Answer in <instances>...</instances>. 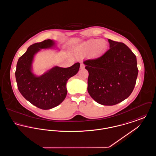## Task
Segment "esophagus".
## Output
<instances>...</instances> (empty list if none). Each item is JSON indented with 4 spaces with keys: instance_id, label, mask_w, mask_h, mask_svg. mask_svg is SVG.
I'll list each match as a JSON object with an SVG mask.
<instances>
[{
    "instance_id": "esophagus-1",
    "label": "esophagus",
    "mask_w": 156,
    "mask_h": 156,
    "mask_svg": "<svg viewBox=\"0 0 156 156\" xmlns=\"http://www.w3.org/2000/svg\"><path fill=\"white\" fill-rule=\"evenodd\" d=\"M84 68H85V65H84V64L81 63V65H80V68H81V69H83Z\"/></svg>"
}]
</instances>
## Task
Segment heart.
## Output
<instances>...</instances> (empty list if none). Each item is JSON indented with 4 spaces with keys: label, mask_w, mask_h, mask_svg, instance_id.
<instances>
[{
    "label": "heart",
    "mask_w": 156,
    "mask_h": 156,
    "mask_svg": "<svg viewBox=\"0 0 156 156\" xmlns=\"http://www.w3.org/2000/svg\"><path fill=\"white\" fill-rule=\"evenodd\" d=\"M108 44L104 39H91L81 45L75 51L78 55H85L90 51V57L94 59L102 57L108 50Z\"/></svg>",
    "instance_id": "1"
}]
</instances>
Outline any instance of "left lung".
<instances>
[{
	"instance_id": "obj_1",
	"label": "left lung",
	"mask_w": 156,
	"mask_h": 156,
	"mask_svg": "<svg viewBox=\"0 0 156 156\" xmlns=\"http://www.w3.org/2000/svg\"><path fill=\"white\" fill-rule=\"evenodd\" d=\"M110 48L98 59L83 62L88 70V92L98 104L112 106L130 96L138 75L136 57L123 43L108 40Z\"/></svg>"
}]
</instances>
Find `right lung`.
Instances as JSON below:
<instances>
[{
	"mask_svg": "<svg viewBox=\"0 0 156 156\" xmlns=\"http://www.w3.org/2000/svg\"><path fill=\"white\" fill-rule=\"evenodd\" d=\"M55 43L50 39L30 45L17 61L15 72L19 90L23 97L37 108L47 110L59 105L67 96L66 84L76 74L80 64L68 68L53 67L37 76L32 73L34 55L41 49L52 48Z\"/></svg>",
	"mask_w": 156,
	"mask_h": 156,
	"instance_id": "right-lung-1",
	"label": "right lung"
}]
</instances>
